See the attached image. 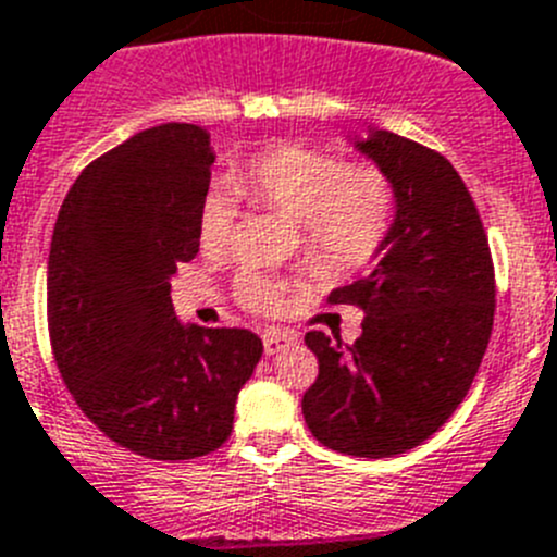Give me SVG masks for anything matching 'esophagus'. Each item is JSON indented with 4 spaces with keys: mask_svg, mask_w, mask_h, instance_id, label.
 Instances as JSON below:
<instances>
[{
    "mask_svg": "<svg viewBox=\"0 0 557 557\" xmlns=\"http://www.w3.org/2000/svg\"><path fill=\"white\" fill-rule=\"evenodd\" d=\"M290 344H297V335L288 333V330H267L263 333V349H267V355H277L280 349L290 347Z\"/></svg>",
    "mask_w": 557,
    "mask_h": 557,
    "instance_id": "esophagus-1",
    "label": "esophagus"
}]
</instances>
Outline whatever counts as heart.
Here are the masks:
<instances>
[{"instance_id":"heart-1","label":"heart","mask_w":557,"mask_h":557,"mask_svg":"<svg viewBox=\"0 0 557 557\" xmlns=\"http://www.w3.org/2000/svg\"><path fill=\"white\" fill-rule=\"evenodd\" d=\"M235 188L252 205L297 219L308 260L327 277H349L377 258L397 213V188L372 160L302 141H277L249 152L233 166ZM238 205L222 185H208L197 205V242L205 255H224L233 244ZM235 299L255 313H274L283 302L277 280L242 272Z\"/></svg>"}]
</instances>
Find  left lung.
Returning a JSON list of instances; mask_svg holds the SVG:
<instances>
[{"mask_svg": "<svg viewBox=\"0 0 557 557\" xmlns=\"http://www.w3.org/2000/svg\"><path fill=\"white\" fill-rule=\"evenodd\" d=\"M358 147L394 180L397 219L377 267L327 297L363 310L360 338L344 349L338 335H305L319 377L302 413L324 447L391 458L428 441L469 394L497 283L478 205L444 154L388 129Z\"/></svg>", "mask_w": 557, "mask_h": 557, "instance_id": "8db88e82", "label": "left lung"}]
</instances>
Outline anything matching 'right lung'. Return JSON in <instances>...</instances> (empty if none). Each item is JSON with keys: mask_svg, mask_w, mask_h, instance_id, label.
<instances>
[{"mask_svg": "<svg viewBox=\"0 0 557 557\" xmlns=\"http://www.w3.org/2000/svg\"><path fill=\"white\" fill-rule=\"evenodd\" d=\"M210 135L144 129L91 160L60 205L47 322L69 394L119 447L154 460L216 453L263 341L244 327H183L172 274L197 258Z\"/></svg>", "mask_w": 557, "mask_h": 557, "instance_id": "right-lung-1", "label": "right lung"}]
</instances>
